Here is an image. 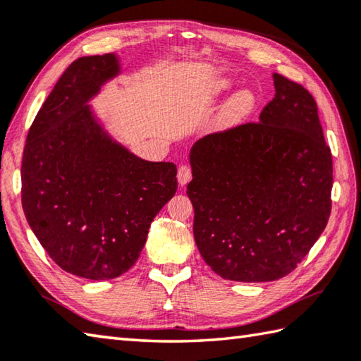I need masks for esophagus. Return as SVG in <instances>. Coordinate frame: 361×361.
Wrapping results in <instances>:
<instances>
[{
    "label": "esophagus",
    "mask_w": 361,
    "mask_h": 361,
    "mask_svg": "<svg viewBox=\"0 0 361 361\" xmlns=\"http://www.w3.org/2000/svg\"><path fill=\"white\" fill-rule=\"evenodd\" d=\"M176 176H178L180 185L185 186L190 181V178H192V171H190L189 166H181L178 169V175H176Z\"/></svg>",
    "instance_id": "obj_1"
}]
</instances>
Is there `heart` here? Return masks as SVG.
Masks as SVG:
<instances>
[{"label": "heart", "instance_id": "obj_1", "mask_svg": "<svg viewBox=\"0 0 361 361\" xmlns=\"http://www.w3.org/2000/svg\"><path fill=\"white\" fill-rule=\"evenodd\" d=\"M221 89L227 87V84H221ZM253 109V97L249 92H239L235 97H231L230 100L225 103V106L219 116V125L222 128H231L238 123H241L243 120L250 114Z\"/></svg>", "mask_w": 361, "mask_h": 361}]
</instances>
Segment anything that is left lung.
I'll use <instances>...</instances> for the list:
<instances>
[{
	"label": "left lung",
	"mask_w": 361,
	"mask_h": 361,
	"mask_svg": "<svg viewBox=\"0 0 361 361\" xmlns=\"http://www.w3.org/2000/svg\"><path fill=\"white\" fill-rule=\"evenodd\" d=\"M259 122L208 134L190 148L194 238L225 280L293 272L326 228L334 166L313 95L274 73Z\"/></svg>",
	"instance_id": "8db88e82"
}]
</instances>
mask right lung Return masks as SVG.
I'll use <instances>...</instances> for the list:
<instances>
[{
    "label": "right lung",
    "instance_id": "obj_1",
    "mask_svg": "<svg viewBox=\"0 0 361 361\" xmlns=\"http://www.w3.org/2000/svg\"><path fill=\"white\" fill-rule=\"evenodd\" d=\"M118 70L116 54L70 63L34 118L21 162V204L35 238L61 269L89 280L136 263L178 186L173 162L134 157L86 104Z\"/></svg>",
    "mask_w": 361,
    "mask_h": 361
}]
</instances>
